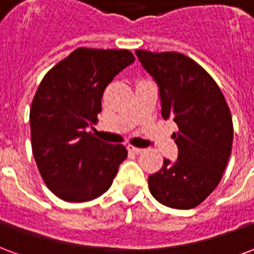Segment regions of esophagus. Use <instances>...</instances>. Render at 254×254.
I'll return each instance as SVG.
<instances>
[{"label":"esophagus","instance_id":"obj_1","mask_svg":"<svg viewBox=\"0 0 254 254\" xmlns=\"http://www.w3.org/2000/svg\"><path fill=\"white\" fill-rule=\"evenodd\" d=\"M127 149H129L130 152H133V154H141V152L144 151L143 148H137V147H133V145H129Z\"/></svg>","mask_w":254,"mask_h":254}]
</instances>
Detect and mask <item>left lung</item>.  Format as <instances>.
Segmentation results:
<instances>
[{"label": "left lung", "instance_id": "obj_1", "mask_svg": "<svg viewBox=\"0 0 254 254\" xmlns=\"http://www.w3.org/2000/svg\"><path fill=\"white\" fill-rule=\"evenodd\" d=\"M141 66L159 88L162 117L173 118L176 162L165 159L148 177L151 194L166 207L190 209L222 180L233 145V120L222 91L209 74L181 53L136 50Z\"/></svg>", "mask_w": 254, "mask_h": 254}]
</instances>
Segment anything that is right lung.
Wrapping results in <instances>:
<instances>
[{"mask_svg":"<svg viewBox=\"0 0 254 254\" xmlns=\"http://www.w3.org/2000/svg\"><path fill=\"white\" fill-rule=\"evenodd\" d=\"M133 63L129 50L80 47L38 87L30 110L32 154L47 188L65 201L102 196L127 159L122 144L105 143L87 129L102 111L106 87Z\"/></svg>","mask_w":254,"mask_h":254,"instance_id":"1","label":"right lung"}]
</instances>
